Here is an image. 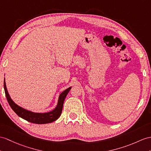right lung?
I'll return each instance as SVG.
<instances>
[{"mask_svg": "<svg viewBox=\"0 0 151 151\" xmlns=\"http://www.w3.org/2000/svg\"><path fill=\"white\" fill-rule=\"evenodd\" d=\"M4 87L6 97L7 100H8V103L11 106V108L16 113L17 115L29 122L38 124H43L52 122L56 120L60 116L62 109H63L65 99L66 97H67L69 91L71 89V87H70L60 94V97H59V100L56 108L52 110V111L45 113H39L29 111L28 110L20 107V106H18L14 103L12 101V99H11L8 92V90H7L5 79L4 81Z\"/></svg>", "mask_w": 151, "mask_h": 151, "instance_id": "add662e5", "label": "right lung"}]
</instances>
